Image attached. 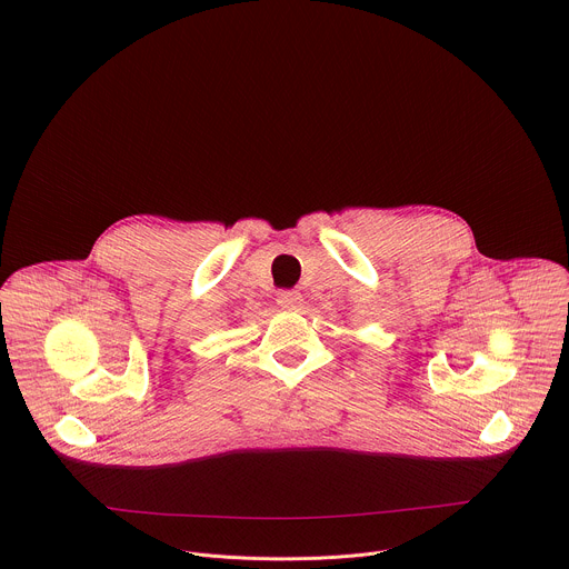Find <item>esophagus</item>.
Segmentation results:
<instances>
[{
    "label": "esophagus",
    "instance_id": "esophagus-1",
    "mask_svg": "<svg viewBox=\"0 0 569 569\" xmlns=\"http://www.w3.org/2000/svg\"><path fill=\"white\" fill-rule=\"evenodd\" d=\"M277 301H279V306H281V308L292 310V308H297V306L301 303V295H299L297 290H283V292H279Z\"/></svg>",
    "mask_w": 569,
    "mask_h": 569
}]
</instances>
